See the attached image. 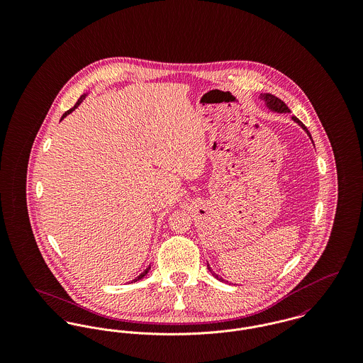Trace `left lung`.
I'll use <instances>...</instances> for the list:
<instances>
[{
  "mask_svg": "<svg viewBox=\"0 0 363 363\" xmlns=\"http://www.w3.org/2000/svg\"><path fill=\"white\" fill-rule=\"evenodd\" d=\"M259 99H262V101L265 102V104H267V107H268V108H271L272 111H277V113H289V111H291V110L288 108V106H286V104H284L281 99H278L277 96L271 95V94H261V95H259ZM292 118H294V121H296V123H298V124H299V125H301V127H302V128L309 134V137L311 138V133L308 131V128L305 127V124H303L299 118H296L295 116H294ZM208 269L212 272V275H213L216 279L223 281L222 278H219V277H218V275L211 269V267H209V265H208Z\"/></svg>",
  "mask_w": 363,
  "mask_h": 363,
  "instance_id": "obj_1",
  "label": "left lung"
}]
</instances>
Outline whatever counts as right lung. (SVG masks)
<instances>
[{
	"instance_id": "right-lung-1",
	"label": "right lung",
	"mask_w": 363,
	"mask_h": 363,
	"mask_svg": "<svg viewBox=\"0 0 363 363\" xmlns=\"http://www.w3.org/2000/svg\"><path fill=\"white\" fill-rule=\"evenodd\" d=\"M85 96H86V94H85V95H82V96H81V98H79V99H78V102H77V104H75V106H74V107H72V108H69V110H67V111H65V113H64V114H62V117H61V120H62V118H64V117H65V116H67V114H69V113H72V111H74V110H75V108H77V107H78V106H79V104H82V101H84V99H85ZM150 269H151V265H150V267H147V268H145V269H144V272H141V274H140V275H138V277H137V278H135V279H133V281H131V282H137V281H140V279H143V278H144V277H145V275H147V274H148V272H150Z\"/></svg>"
}]
</instances>
